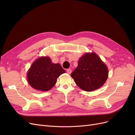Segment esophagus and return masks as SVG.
<instances>
[{
	"mask_svg": "<svg viewBox=\"0 0 135 135\" xmlns=\"http://www.w3.org/2000/svg\"><path fill=\"white\" fill-rule=\"evenodd\" d=\"M66 71H67V73H68L69 74H70L71 73V70L70 69H67V70H66Z\"/></svg>",
	"mask_w": 135,
	"mask_h": 135,
	"instance_id": "esophagus-1",
	"label": "esophagus"
}]
</instances>
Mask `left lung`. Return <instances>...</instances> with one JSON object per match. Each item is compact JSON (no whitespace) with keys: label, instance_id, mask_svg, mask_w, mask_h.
<instances>
[{"label":"left lung","instance_id":"obj_1","mask_svg":"<svg viewBox=\"0 0 135 135\" xmlns=\"http://www.w3.org/2000/svg\"><path fill=\"white\" fill-rule=\"evenodd\" d=\"M71 76L80 88L90 92L104 85L108 77V69L95 53H86L79 59Z\"/></svg>","mask_w":135,"mask_h":135}]
</instances>
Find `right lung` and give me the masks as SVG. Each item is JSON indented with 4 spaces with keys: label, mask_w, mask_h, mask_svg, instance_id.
<instances>
[{
    "label": "right lung",
    "mask_w": 135,
    "mask_h": 135,
    "mask_svg": "<svg viewBox=\"0 0 135 135\" xmlns=\"http://www.w3.org/2000/svg\"><path fill=\"white\" fill-rule=\"evenodd\" d=\"M65 73L61 65L53 63L49 57H40L32 64L28 70L27 81L36 90L47 91L55 85L57 78Z\"/></svg>",
    "instance_id": "1"
}]
</instances>
